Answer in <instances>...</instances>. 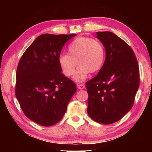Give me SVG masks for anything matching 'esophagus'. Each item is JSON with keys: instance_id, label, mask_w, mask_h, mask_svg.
<instances>
[{"instance_id": "obj_1", "label": "esophagus", "mask_w": 152, "mask_h": 152, "mask_svg": "<svg viewBox=\"0 0 152 152\" xmlns=\"http://www.w3.org/2000/svg\"><path fill=\"white\" fill-rule=\"evenodd\" d=\"M77 88L79 89H84L85 88L84 84H77Z\"/></svg>"}]
</instances>
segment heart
Wrapping results in <instances>:
<instances>
[{
  "label": "heart",
  "mask_w": 152,
  "mask_h": 152,
  "mask_svg": "<svg viewBox=\"0 0 152 152\" xmlns=\"http://www.w3.org/2000/svg\"><path fill=\"white\" fill-rule=\"evenodd\" d=\"M106 51L102 43L91 37H81L75 39L68 47V54H61L58 63L62 72L70 77L74 74L77 62L80 65L73 79L82 82L89 72L94 73L102 67L105 60Z\"/></svg>",
  "instance_id": "obj_1"
}]
</instances>
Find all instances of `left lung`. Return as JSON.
<instances>
[{
  "instance_id": "left-lung-1",
  "label": "left lung",
  "mask_w": 152,
  "mask_h": 152,
  "mask_svg": "<svg viewBox=\"0 0 152 152\" xmlns=\"http://www.w3.org/2000/svg\"><path fill=\"white\" fill-rule=\"evenodd\" d=\"M106 58L96 76L86 83L88 115L101 124L118 121L132 109L139 84V67L131 47L111 32H97Z\"/></svg>"
}]
</instances>
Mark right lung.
<instances>
[{
	"instance_id": "1",
	"label": "right lung",
	"mask_w": 152,
	"mask_h": 152,
	"mask_svg": "<svg viewBox=\"0 0 152 152\" xmlns=\"http://www.w3.org/2000/svg\"><path fill=\"white\" fill-rule=\"evenodd\" d=\"M76 36L43 34L20 58L16 75V97L27 117L41 126L59 122L76 85L61 73L58 58L64 45Z\"/></svg>"
}]
</instances>
